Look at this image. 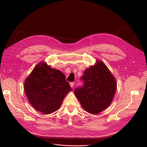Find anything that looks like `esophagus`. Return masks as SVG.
Wrapping results in <instances>:
<instances>
[{
	"instance_id": "1",
	"label": "esophagus",
	"mask_w": 147,
	"mask_h": 147,
	"mask_svg": "<svg viewBox=\"0 0 147 147\" xmlns=\"http://www.w3.org/2000/svg\"><path fill=\"white\" fill-rule=\"evenodd\" d=\"M69 85H70V86H71V88H73V86H74V82H71L70 83H69Z\"/></svg>"
}]
</instances>
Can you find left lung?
<instances>
[{
  "label": "left lung",
  "mask_w": 147,
  "mask_h": 147,
  "mask_svg": "<svg viewBox=\"0 0 147 147\" xmlns=\"http://www.w3.org/2000/svg\"><path fill=\"white\" fill-rule=\"evenodd\" d=\"M84 84L77 88L74 94L83 109L92 114H97L111 104L117 89L114 76L100 60L85 69L82 78Z\"/></svg>",
  "instance_id": "left-lung-1"
}]
</instances>
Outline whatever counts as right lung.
I'll use <instances>...</instances> for the list:
<instances>
[{
	"label": "right lung",
	"instance_id": "obj_1",
	"mask_svg": "<svg viewBox=\"0 0 147 147\" xmlns=\"http://www.w3.org/2000/svg\"><path fill=\"white\" fill-rule=\"evenodd\" d=\"M24 89L30 104L45 114L57 111L71 90L65 75L45 62L36 65L26 79Z\"/></svg>",
	"mask_w": 147,
	"mask_h": 147
}]
</instances>
